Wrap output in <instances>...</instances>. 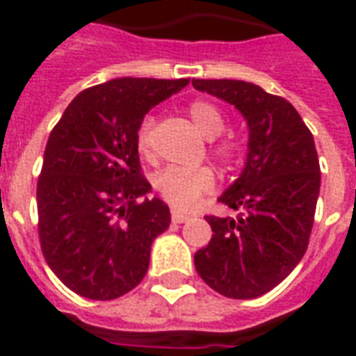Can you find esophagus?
Segmentation results:
<instances>
[{"mask_svg":"<svg viewBox=\"0 0 356 356\" xmlns=\"http://www.w3.org/2000/svg\"><path fill=\"white\" fill-rule=\"evenodd\" d=\"M186 219H191L188 213L177 211V209H173V211H171V221H173V223H185Z\"/></svg>","mask_w":356,"mask_h":356,"instance_id":"1","label":"esophagus"}]
</instances>
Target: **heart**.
Masks as SVG:
<instances>
[{"label": "heart", "instance_id": "obj_1", "mask_svg": "<svg viewBox=\"0 0 356 356\" xmlns=\"http://www.w3.org/2000/svg\"><path fill=\"white\" fill-rule=\"evenodd\" d=\"M188 116L198 127V131L216 139L225 129V118L216 104L208 101H193L186 106ZM152 129H154V118L147 116L137 127L135 133V145L143 158H150L152 154ZM211 154L225 165L238 162L242 158V145L236 139H221L211 145ZM216 186L213 171L202 165V168H163L154 175V188L165 204L175 209H193L198 202L208 196Z\"/></svg>", "mask_w": 356, "mask_h": 356}]
</instances>
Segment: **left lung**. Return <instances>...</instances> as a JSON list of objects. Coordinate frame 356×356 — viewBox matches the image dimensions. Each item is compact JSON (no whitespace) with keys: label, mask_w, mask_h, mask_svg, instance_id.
<instances>
[{"label":"left lung","mask_w":356,"mask_h":356,"mask_svg":"<svg viewBox=\"0 0 356 356\" xmlns=\"http://www.w3.org/2000/svg\"><path fill=\"white\" fill-rule=\"evenodd\" d=\"M198 91L234 104L246 118V165L219 202L236 217L206 216L211 240L194 267L225 298H259L296 268L309 246L321 193V165L290 102L240 80H193Z\"/></svg>","instance_id":"left-lung-1"}]
</instances>
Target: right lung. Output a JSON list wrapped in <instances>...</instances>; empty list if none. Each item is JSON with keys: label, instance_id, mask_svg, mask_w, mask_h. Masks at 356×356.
Wrapping results in <instances>:
<instances>
[{"label": "right lung", "instance_id": "add662e5", "mask_svg": "<svg viewBox=\"0 0 356 356\" xmlns=\"http://www.w3.org/2000/svg\"><path fill=\"white\" fill-rule=\"evenodd\" d=\"M188 80L116 78L81 91L45 147L38 234L45 261L81 298L108 301L145 278L150 246L171 223L147 198L135 133L148 110Z\"/></svg>", "mask_w": 356, "mask_h": 356}]
</instances>
